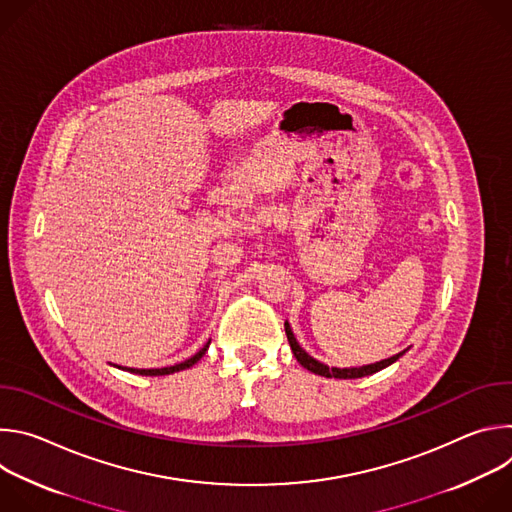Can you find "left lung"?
Returning <instances> with one entry per match:
<instances>
[{"instance_id": "obj_1", "label": "left lung", "mask_w": 512, "mask_h": 512, "mask_svg": "<svg viewBox=\"0 0 512 512\" xmlns=\"http://www.w3.org/2000/svg\"><path fill=\"white\" fill-rule=\"evenodd\" d=\"M285 334H287L291 352H294V356L298 358V362L302 364V367L308 369L310 373H316V375L326 377V379H360V377H367V375H373V373L383 371L385 367H389V364H393L395 360H399V358L405 354V350H403V352H399V354H395V356H391V358H387V360H381V362H375V364H367V367H360V369H328L326 364H322V362H318L316 358H312V356L298 344V340H296L294 332H291V328H289L287 322H285Z\"/></svg>"}]
</instances>
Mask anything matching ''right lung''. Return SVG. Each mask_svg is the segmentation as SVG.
Returning <instances> with one entry per match:
<instances>
[{
  "label": "right lung",
  "mask_w": 512,
  "mask_h": 512,
  "mask_svg": "<svg viewBox=\"0 0 512 512\" xmlns=\"http://www.w3.org/2000/svg\"><path fill=\"white\" fill-rule=\"evenodd\" d=\"M208 344H210V340L204 344V348H200L194 356H190L188 360H184V362H180V364H174V367H164V369H127L129 373H135V375H143V377H160V375H170V373H178V371H184V369H190L194 362H198L202 356H204V352L208 350ZM121 369V367H119ZM125 371V369H123Z\"/></svg>",
  "instance_id": "right-lung-1"
}]
</instances>
